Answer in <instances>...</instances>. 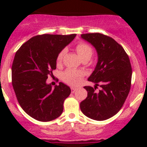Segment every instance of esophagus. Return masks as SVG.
I'll return each mask as SVG.
<instances>
[{"instance_id":"34e87169","label":"esophagus","mask_w":147,"mask_h":147,"mask_svg":"<svg viewBox=\"0 0 147 147\" xmlns=\"http://www.w3.org/2000/svg\"><path fill=\"white\" fill-rule=\"evenodd\" d=\"M71 92H72V93H74V92L76 90V88H74V87H71Z\"/></svg>"}]
</instances>
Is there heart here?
Masks as SVG:
<instances>
[{
	"mask_svg": "<svg viewBox=\"0 0 147 147\" xmlns=\"http://www.w3.org/2000/svg\"><path fill=\"white\" fill-rule=\"evenodd\" d=\"M76 51L82 60L84 59H90L93 54V49L88 44L85 42H80L76 46ZM65 54V50L63 49L59 53L57 62V63H60L62 62L63 57ZM83 76V73L82 71H78L76 70L67 69L65 72L62 74V80L67 84L72 85H79L81 82L82 77Z\"/></svg>",
	"mask_w": 147,
	"mask_h": 147,
	"instance_id": "heart-1",
	"label": "heart"
}]
</instances>
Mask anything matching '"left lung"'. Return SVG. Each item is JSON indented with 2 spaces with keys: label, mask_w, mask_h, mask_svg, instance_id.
<instances>
[{
  "label": "left lung",
  "mask_w": 147,
  "mask_h": 147,
  "mask_svg": "<svg viewBox=\"0 0 147 147\" xmlns=\"http://www.w3.org/2000/svg\"><path fill=\"white\" fill-rule=\"evenodd\" d=\"M81 37L96 51L97 64L88 80L96 86L99 83L102 89L96 93L92 87H84L88 96L80 103V109L90 119L106 120L119 112L129 94L132 80L130 61L121 45L108 36L92 33L83 34Z\"/></svg>",
  "instance_id": "8db88e82"
}]
</instances>
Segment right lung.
<instances>
[{
	"mask_svg": "<svg viewBox=\"0 0 147 147\" xmlns=\"http://www.w3.org/2000/svg\"><path fill=\"white\" fill-rule=\"evenodd\" d=\"M76 35H37L23 44L15 54L11 66L13 88L22 109L36 120L50 121L63 111L71 88L59 82L53 89L46 80L57 68L59 53Z\"/></svg>",
	"mask_w": 147,
	"mask_h": 147,
	"instance_id": "obj_1",
	"label": "right lung"
}]
</instances>
